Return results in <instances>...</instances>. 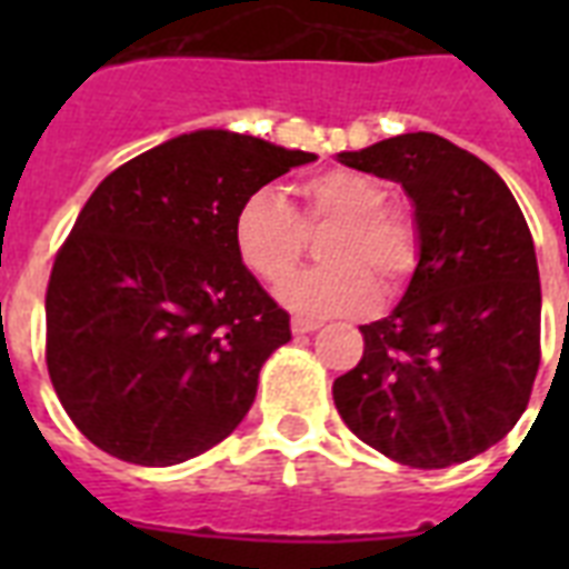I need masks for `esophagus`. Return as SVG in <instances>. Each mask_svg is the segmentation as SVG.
Listing matches in <instances>:
<instances>
[{
  "mask_svg": "<svg viewBox=\"0 0 569 569\" xmlns=\"http://www.w3.org/2000/svg\"><path fill=\"white\" fill-rule=\"evenodd\" d=\"M319 328H321L319 321L301 319V316H295L292 319V333H298V337H301V333H312V330H319Z\"/></svg>",
  "mask_w": 569,
  "mask_h": 569,
  "instance_id": "34e87169",
  "label": "esophagus"
}]
</instances>
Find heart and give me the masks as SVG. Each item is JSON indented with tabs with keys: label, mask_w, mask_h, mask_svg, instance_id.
<instances>
[{
	"label": "heart",
	"mask_w": 569,
	"mask_h": 569,
	"mask_svg": "<svg viewBox=\"0 0 569 569\" xmlns=\"http://www.w3.org/2000/svg\"><path fill=\"white\" fill-rule=\"evenodd\" d=\"M295 214L277 189H257L232 218L236 253L262 283H280L306 247V230L333 226L320 256L328 267L280 286V301L301 316H360L378 292L396 289L419 259V236L407 214L387 209L383 182L360 171H325L298 186Z\"/></svg>",
	"instance_id": "heart-1"
}]
</instances>
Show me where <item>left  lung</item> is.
<instances>
[{
	"label": "left lung",
	"instance_id": "obj_1",
	"mask_svg": "<svg viewBox=\"0 0 569 569\" xmlns=\"http://www.w3.org/2000/svg\"><path fill=\"white\" fill-rule=\"evenodd\" d=\"M398 182L419 259L387 319L363 325V360L333 380L342 422L396 463L446 469L502 440L540 366V274L499 173L433 132L337 153Z\"/></svg>",
	"mask_w": 569,
	"mask_h": 569
}]
</instances>
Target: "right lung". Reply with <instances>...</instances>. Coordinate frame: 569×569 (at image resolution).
<instances>
[{
    "mask_svg": "<svg viewBox=\"0 0 569 569\" xmlns=\"http://www.w3.org/2000/svg\"><path fill=\"white\" fill-rule=\"evenodd\" d=\"M319 156L197 129L97 186L47 289V366L67 416L102 451L173 467L248 416L289 312L241 262V200Z\"/></svg>",
    "mask_w": 569,
    "mask_h": 569,
    "instance_id": "add662e5",
    "label": "right lung"
}]
</instances>
